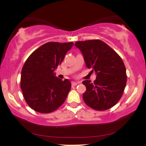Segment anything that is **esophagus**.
I'll use <instances>...</instances> for the list:
<instances>
[{
    "label": "esophagus",
    "instance_id": "obj_1",
    "mask_svg": "<svg viewBox=\"0 0 146 146\" xmlns=\"http://www.w3.org/2000/svg\"><path fill=\"white\" fill-rule=\"evenodd\" d=\"M79 83H80L79 82H71V85H72V86H76V85H78Z\"/></svg>",
    "mask_w": 146,
    "mask_h": 146
}]
</instances>
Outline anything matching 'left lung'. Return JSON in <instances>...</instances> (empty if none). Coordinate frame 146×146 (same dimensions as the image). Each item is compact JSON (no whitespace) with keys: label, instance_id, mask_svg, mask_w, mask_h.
Listing matches in <instances>:
<instances>
[{"label":"left lung","instance_id":"8db88e82","mask_svg":"<svg viewBox=\"0 0 146 146\" xmlns=\"http://www.w3.org/2000/svg\"><path fill=\"white\" fill-rule=\"evenodd\" d=\"M83 55L96 80H84L86 91L82 95L85 104L93 110L104 111L119 101L126 84V68L121 58L110 46L99 39L80 41L75 44Z\"/></svg>","mask_w":146,"mask_h":146}]
</instances>
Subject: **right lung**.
<instances>
[{
  "instance_id": "obj_1",
  "label": "right lung",
  "mask_w": 146,
  "mask_h": 146,
  "mask_svg": "<svg viewBox=\"0 0 146 146\" xmlns=\"http://www.w3.org/2000/svg\"><path fill=\"white\" fill-rule=\"evenodd\" d=\"M73 46V42H48L26 60L22 69L20 88L26 102L35 111L51 113L66 100L71 84L68 79L58 78L54 70Z\"/></svg>"
}]
</instances>
